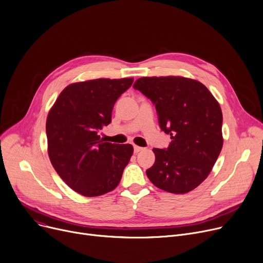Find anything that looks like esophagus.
I'll list each match as a JSON object with an SVG mask.
<instances>
[{
	"label": "esophagus",
	"instance_id": "obj_1",
	"mask_svg": "<svg viewBox=\"0 0 263 263\" xmlns=\"http://www.w3.org/2000/svg\"><path fill=\"white\" fill-rule=\"evenodd\" d=\"M145 148H143V147H140V146H136V145H134V153L135 154H139V153H141V151H143Z\"/></svg>",
	"mask_w": 263,
	"mask_h": 263
}]
</instances>
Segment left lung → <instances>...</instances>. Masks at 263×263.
I'll return each mask as SVG.
<instances>
[{
	"label": "left lung",
	"mask_w": 263,
	"mask_h": 263,
	"mask_svg": "<svg viewBox=\"0 0 263 263\" xmlns=\"http://www.w3.org/2000/svg\"><path fill=\"white\" fill-rule=\"evenodd\" d=\"M133 87L156 104L161 129L171 135L165 149L154 148L147 170L157 187L174 194L196 189L211 173L223 147V114L202 83L184 77H144Z\"/></svg>",
	"instance_id": "left-lung-1"
}]
</instances>
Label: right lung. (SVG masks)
<instances>
[{"mask_svg":"<svg viewBox=\"0 0 263 263\" xmlns=\"http://www.w3.org/2000/svg\"><path fill=\"white\" fill-rule=\"evenodd\" d=\"M132 83L133 78L72 83L49 110L50 161L65 183L83 196L113 191L133 155L132 145L107 143L98 134L110 122L116 100Z\"/></svg>","mask_w":263,"mask_h":263,"instance_id":"add662e5","label":"right lung"}]
</instances>
